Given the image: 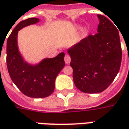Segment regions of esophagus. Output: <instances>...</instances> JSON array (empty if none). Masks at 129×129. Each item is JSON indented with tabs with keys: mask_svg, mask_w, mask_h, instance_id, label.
Segmentation results:
<instances>
[{
	"mask_svg": "<svg viewBox=\"0 0 129 129\" xmlns=\"http://www.w3.org/2000/svg\"><path fill=\"white\" fill-rule=\"evenodd\" d=\"M64 60L66 63H69L71 62V57L69 55H66L64 57Z\"/></svg>",
	"mask_w": 129,
	"mask_h": 129,
	"instance_id": "1",
	"label": "esophagus"
}]
</instances>
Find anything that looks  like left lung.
<instances>
[{"label": "left lung", "mask_w": 129, "mask_h": 129, "mask_svg": "<svg viewBox=\"0 0 129 129\" xmlns=\"http://www.w3.org/2000/svg\"><path fill=\"white\" fill-rule=\"evenodd\" d=\"M97 16L98 33L68 50L75 86L87 93L106 90L117 76L122 58L118 28L104 16Z\"/></svg>", "instance_id": "left-lung-1"}]
</instances>
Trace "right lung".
Returning a JSON list of instances; mask_svg holds the SVG:
<instances>
[{
  "mask_svg": "<svg viewBox=\"0 0 129 129\" xmlns=\"http://www.w3.org/2000/svg\"><path fill=\"white\" fill-rule=\"evenodd\" d=\"M39 22L36 18L20 21L13 30L7 40L6 63L11 78L24 95L31 98H45L55 88V80L64 67V53L53 58H46L37 65L25 62L20 54L18 44V32L25 26Z\"/></svg>",
  "mask_w": 129,
  "mask_h": 129,
  "instance_id": "right-lung-1",
  "label": "right lung"
}]
</instances>
